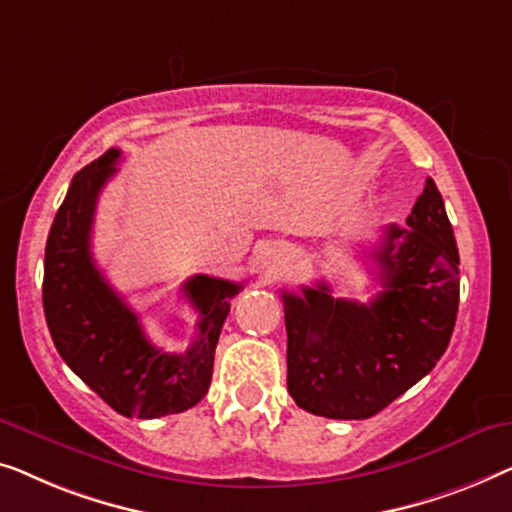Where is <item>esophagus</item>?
Wrapping results in <instances>:
<instances>
[{
	"mask_svg": "<svg viewBox=\"0 0 512 512\" xmlns=\"http://www.w3.org/2000/svg\"><path fill=\"white\" fill-rule=\"evenodd\" d=\"M278 273H280V264H276V259H273V262L269 259V262L264 264V276L266 278H276Z\"/></svg>",
	"mask_w": 512,
	"mask_h": 512,
	"instance_id": "esophagus-1",
	"label": "esophagus"
}]
</instances>
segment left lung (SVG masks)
Instances as JSON below:
<instances>
[{"instance_id": "8db88e82", "label": "left lung", "mask_w": 512, "mask_h": 512, "mask_svg": "<svg viewBox=\"0 0 512 512\" xmlns=\"http://www.w3.org/2000/svg\"><path fill=\"white\" fill-rule=\"evenodd\" d=\"M373 259L383 292L369 304L334 299L327 283L283 292L287 390L308 413L366 420L427 376L448 348L459 253L431 178L406 227H387Z\"/></svg>"}]
</instances>
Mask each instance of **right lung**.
Masks as SVG:
<instances>
[{"mask_svg":"<svg viewBox=\"0 0 512 512\" xmlns=\"http://www.w3.org/2000/svg\"><path fill=\"white\" fill-rule=\"evenodd\" d=\"M120 150H106L74 176L50 227L43 259V313L60 357L115 413L139 420L183 413L208 392L229 299L239 283L213 276L185 280L197 308V336L183 355L155 348L139 315L92 259L90 239L102 187L118 171Z\"/></svg>","mask_w":512,"mask_h":512,"instance_id":"1","label":"right lung"}]
</instances>
